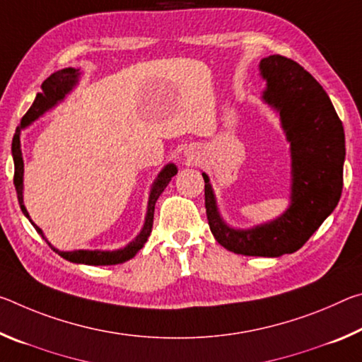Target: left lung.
<instances>
[{
	"mask_svg": "<svg viewBox=\"0 0 362 362\" xmlns=\"http://www.w3.org/2000/svg\"><path fill=\"white\" fill-rule=\"evenodd\" d=\"M269 105L279 110L292 151V204L274 222L233 230L220 218L204 179L207 222L218 244L235 254L279 257L298 250L339 203L343 188L345 134L326 90L302 65L283 56L260 62Z\"/></svg>",
	"mask_w": 362,
	"mask_h": 362,
	"instance_id": "8db88e82",
	"label": "left lung"
}]
</instances>
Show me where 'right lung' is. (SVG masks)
I'll return each instance as SVG.
<instances>
[{
	"label": "right lung",
	"instance_id": "1",
	"mask_svg": "<svg viewBox=\"0 0 362 362\" xmlns=\"http://www.w3.org/2000/svg\"><path fill=\"white\" fill-rule=\"evenodd\" d=\"M78 70L75 69H64L59 70L56 73H52L45 83L41 84V90L36 99L33 102V105L28 108V112L22 116L21 119V127H17V131L14 134V139H12V158H14V187L17 192V199H19L21 209L25 216L30 218L28 212L23 206V196H22V189H23V159H22V151H21V139L19 134L21 129L28 126L30 122L35 121L36 118L49 110L51 107L56 105L59 100H62L65 94L75 86L76 79H78ZM177 174V168L174 164H168L161 173H159L156 182L153 183L151 193H150V199H148V211H146V218H145V225L140 235L134 240L131 244H127L126 247H122L119 250H112V252H103V250H73V252H60V250L54 249L51 244V249L56 250V252L64 257V259L70 260L73 263H86V265H116V263H122L126 260L132 259L140 249L145 246V243L148 241V236L151 233V226H153V214H155V204L159 198V194L164 192V188L168 187V183L170 179ZM32 222V220H30ZM32 225L35 226V230L40 233V235L45 238L42 231L36 226L33 222ZM46 240V238H45ZM47 241V240H46Z\"/></svg>",
	"mask_w": 362,
	"mask_h": 362
}]
</instances>
